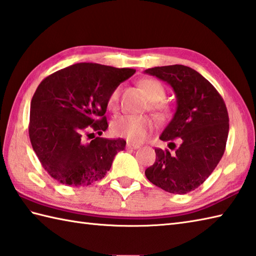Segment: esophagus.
I'll return each mask as SVG.
<instances>
[{"instance_id":"obj_1","label":"esophagus","mask_w":256,"mask_h":256,"mask_svg":"<svg viewBox=\"0 0 256 256\" xmlns=\"http://www.w3.org/2000/svg\"><path fill=\"white\" fill-rule=\"evenodd\" d=\"M138 148H140V144H135V143H128L126 144L128 150H136Z\"/></svg>"}]
</instances>
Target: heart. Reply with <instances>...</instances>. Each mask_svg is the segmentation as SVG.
I'll use <instances>...</instances> for the list:
<instances>
[{
	"label": "heart",
	"mask_w": 256,
	"mask_h": 256,
	"mask_svg": "<svg viewBox=\"0 0 256 256\" xmlns=\"http://www.w3.org/2000/svg\"><path fill=\"white\" fill-rule=\"evenodd\" d=\"M140 86L143 88L148 95L150 101L152 102V108L158 112H163L168 108L163 102H160L165 98V88L163 84L155 78H143L140 81ZM120 88H116L110 93L108 96V108L115 110L118 104ZM111 130L114 135L126 138L128 141L140 143L151 134L153 130L152 120L142 115H123L114 120L111 125Z\"/></svg>",
	"instance_id": "1"
}]
</instances>
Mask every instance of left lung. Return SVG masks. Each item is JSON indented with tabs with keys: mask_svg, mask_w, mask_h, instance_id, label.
I'll use <instances>...</instances> for the list:
<instances>
[{
	"mask_svg": "<svg viewBox=\"0 0 256 256\" xmlns=\"http://www.w3.org/2000/svg\"><path fill=\"white\" fill-rule=\"evenodd\" d=\"M144 73L171 85L178 104L160 136L171 151L155 148L156 160L145 175L164 191L186 194L203 184L221 161L228 135L226 106L216 88L185 65L152 68Z\"/></svg>",
	"mask_w": 256,
	"mask_h": 256,
	"instance_id": "obj_1",
	"label": "left lung"
}]
</instances>
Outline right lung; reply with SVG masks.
I'll return each mask as SVG.
<instances>
[{
  "mask_svg": "<svg viewBox=\"0 0 256 256\" xmlns=\"http://www.w3.org/2000/svg\"><path fill=\"white\" fill-rule=\"evenodd\" d=\"M134 73L133 68L78 63L40 83L31 101L28 135L42 166L54 180L78 188L100 181L110 171L126 142L95 138L88 143L84 135L106 131L108 96Z\"/></svg>",
  "mask_w": 256,
  "mask_h": 256,
  "instance_id": "1",
  "label": "right lung"
}]
</instances>
